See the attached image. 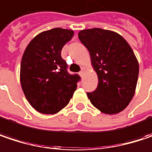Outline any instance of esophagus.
Segmentation results:
<instances>
[{"label":"esophagus","mask_w":152,"mask_h":152,"mask_svg":"<svg viewBox=\"0 0 152 152\" xmlns=\"http://www.w3.org/2000/svg\"><path fill=\"white\" fill-rule=\"evenodd\" d=\"M85 72H86V69H84V68H82V69H81V71H80V75L81 76H83L84 74H85Z\"/></svg>","instance_id":"obj_1"}]
</instances>
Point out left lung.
<instances>
[{
  "instance_id": "8db88e82",
  "label": "left lung",
  "mask_w": 152,
  "mask_h": 152,
  "mask_svg": "<svg viewBox=\"0 0 152 152\" xmlns=\"http://www.w3.org/2000/svg\"><path fill=\"white\" fill-rule=\"evenodd\" d=\"M89 50L98 85L87 96L101 112L113 115L124 110L134 96L139 65L125 39L114 31L90 28L78 33Z\"/></svg>"
}]
</instances>
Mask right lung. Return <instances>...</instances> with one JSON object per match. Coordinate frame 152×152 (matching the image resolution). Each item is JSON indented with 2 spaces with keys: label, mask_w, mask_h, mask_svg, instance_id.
Instances as JSON below:
<instances>
[{
  "label": "right lung",
  "mask_w": 152,
  "mask_h": 152,
  "mask_svg": "<svg viewBox=\"0 0 152 152\" xmlns=\"http://www.w3.org/2000/svg\"><path fill=\"white\" fill-rule=\"evenodd\" d=\"M74 31L61 28L37 35L25 49L21 62V89L30 105L40 113L56 114L69 104L76 90L78 75L67 71L61 56Z\"/></svg>",
  "instance_id": "1"
}]
</instances>
